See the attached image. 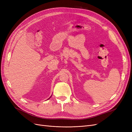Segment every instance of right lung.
<instances>
[{
	"mask_svg": "<svg viewBox=\"0 0 132 132\" xmlns=\"http://www.w3.org/2000/svg\"><path fill=\"white\" fill-rule=\"evenodd\" d=\"M49 98H48V99H49Z\"/></svg>",
	"mask_w": 132,
	"mask_h": 132,
	"instance_id": "obj_1",
	"label": "right lung"
}]
</instances>
